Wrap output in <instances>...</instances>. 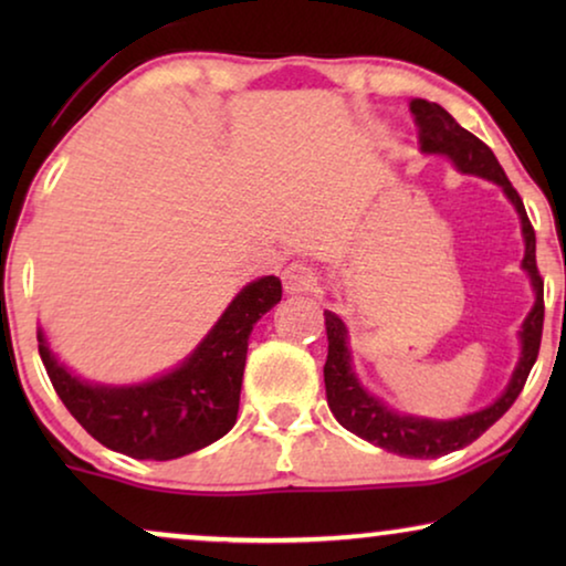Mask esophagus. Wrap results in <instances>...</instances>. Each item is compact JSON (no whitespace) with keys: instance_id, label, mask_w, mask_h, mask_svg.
Segmentation results:
<instances>
[{"instance_id":"esophagus-1","label":"esophagus","mask_w":566,"mask_h":566,"mask_svg":"<svg viewBox=\"0 0 566 566\" xmlns=\"http://www.w3.org/2000/svg\"><path fill=\"white\" fill-rule=\"evenodd\" d=\"M316 281H319V275H316L314 268L308 265H301V262H293L283 270V285L289 293H308L314 291Z\"/></svg>"}]
</instances>
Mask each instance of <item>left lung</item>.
Masks as SVG:
<instances>
[{
    "label": "left lung",
    "mask_w": 566,
    "mask_h": 566,
    "mask_svg": "<svg viewBox=\"0 0 566 566\" xmlns=\"http://www.w3.org/2000/svg\"><path fill=\"white\" fill-rule=\"evenodd\" d=\"M409 113L415 115L417 136H420L422 151L428 154H446L453 159V165L461 172L482 175L486 180L502 185L505 196L513 200V206L521 213L523 237H525V258L523 268L528 270L533 289H536V306L531 308L528 319L523 324L521 339H523V355L517 363L513 381L505 389V394L490 405L482 412L459 417V420L436 422V420H420V417L397 415L386 409L381 401L370 397L360 389L358 378H355L350 368V353H347V329L337 314L324 312V327H327V363H324V386H327V405L332 415L345 430L355 432V436L368 440L384 451H391L397 455H407V459H438L459 448L474 443V440L492 428L502 415L513 407L517 394L523 391L525 381L533 363L538 358L541 347V332H544V277L538 273L536 265V231L525 213L523 198L517 196L513 182L507 180L505 169L500 167L497 157H494L490 146L482 138L469 134L459 123L451 118V113L443 111L438 103H428V99L415 97L409 103Z\"/></svg>",
    "instance_id": "left-lung-1"
}]
</instances>
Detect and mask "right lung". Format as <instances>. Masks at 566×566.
I'll return each mask as SVG.
<instances>
[{"mask_svg": "<svg viewBox=\"0 0 566 566\" xmlns=\"http://www.w3.org/2000/svg\"><path fill=\"white\" fill-rule=\"evenodd\" d=\"M281 296L275 275L250 283L180 368L142 386L113 389L80 381L59 366L43 332H38V353L59 399L92 438L130 459H180L234 428L252 327Z\"/></svg>", "mask_w": 566, "mask_h": 566, "instance_id": "obj_1", "label": "right lung"}]
</instances>
